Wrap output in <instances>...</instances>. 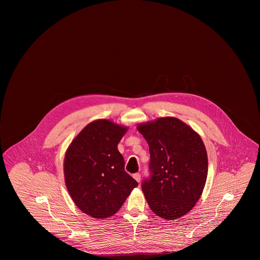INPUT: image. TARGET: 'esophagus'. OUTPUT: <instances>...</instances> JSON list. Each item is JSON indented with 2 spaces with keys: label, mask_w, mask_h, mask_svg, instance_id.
I'll return each instance as SVG.
<instances>
[{
  "label": "esophagus",
  "mask_w": 260,
  "mask_h": 260,
  "mask_svg": "<svg viewBox=\"0 0 260 260\" xmlns=\"http://www.w3.org/2000/svg\"><path fill=\"white\" fill-rule=\"evenodd\" d=\"M134 178L136 179L137 182H140V179H141V175H140V173H135V174H134Z\"/></svg>",
  "instance_id": "1"
}]
</instances>
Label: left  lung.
I'll list each match as a JSON object with an SVG mask.
<instances>
[{
  "label": "left lung",
  "mask_w": 260,
  "mask_h": 260,
  "mask_svg": "<svg viewBox=\"0 0 260 260\" xmlns=\"http://www.w3.org/2000/svg\"><path fill=\"white\" fill-rule=\"evenodd\" d=\"M150 151V177L141 187L149 207L161 218L177 219L194 208L208 176V154L201 136L177 118L137 125Z\"/></svg>",
  "instance_id": "left-lung-1"
}]
</instances>
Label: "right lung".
<instances>
[{"label":"right lung","instance_id":"1","mask_svg":"<svg viewBox=\"0 0 260 260\" xmlns=\"http://www.w3.org/2000/svg\"><path fill=\"white\" fill-rule=\"evenodd\" d=\"M127 127L100 119L75 137L64 158L67 190L76 206L94 218H106L123 206L136 180L124 171L118 143Z\"/></svg>","mask_w":260,"mask_h":260}]
</instances>
